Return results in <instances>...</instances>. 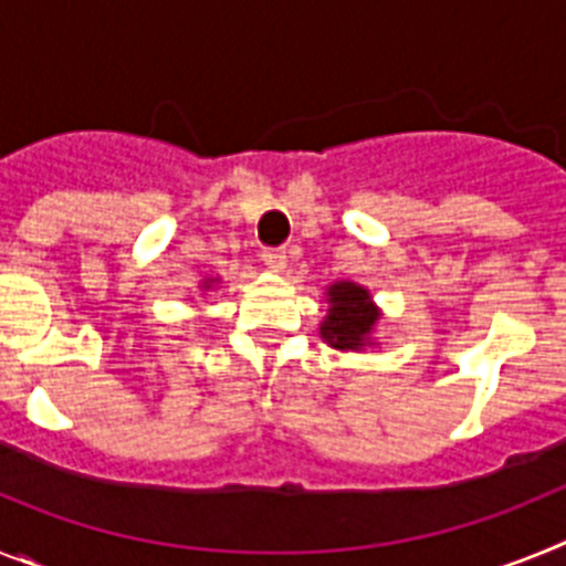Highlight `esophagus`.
<instances>
[{
  "label": "esophagus",
  "mask_w": 566,
  "mask_h": 566,
  "mask_svg": "<svg viewBox=\"0 0 566 566\" xmlns=\"http://www.w3.org/2000/svg\"><path fill=\"white\" fill-rule=\"evenodd\" d=\"M260 258L266 260V266L274 269V272H280V269L286 266V249L266 247V249H263V252H260Z\"/></svg>",
  "instance_id": "34e87169"
}]
</instances>
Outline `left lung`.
I'll return each mask as SVG.
<instances>
[{
	"label": "left lung",
	"instance_id": "obj_1",
	"mask_svg": "<svg viewBox=\"0 0 566 566\" xmlns=\"http://www.w3.org/2000/svg\"><path fill=\"white\" fill-rule=\"evenodd\" d=\"M328 317L323 319L319 334L334 348H359L377 323V308L368 303V292L354 283H337L328 292Z\"/></svg>",
	"mask_w": 566,
	"mask_h": 566
}]
</instances>
